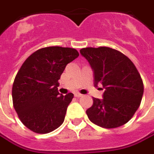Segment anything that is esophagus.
<instances>
[{"label": "esophagus", "instance_id": "esophagus-1", "mask_svg": "<svg viewBox=\"0 0 154 154\" xmlns=\"http://www.w3.org/2000/svg\"><path fill=\"white\" fill-rule=\"evenodd\" d=\"M74 95H75V97H77V98H79V97H82V94H79V93H76Z\"/></svg>", "mask_w": 154, "mask_h": 154}]
</instances>
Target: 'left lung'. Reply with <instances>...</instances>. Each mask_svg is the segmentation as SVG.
<instances>
[{
  "label": "left lung",
  "mask_w": 154,
  "mask_h": 154,
  "mask_svg": "<svg viewBox=\"0 0 154 154\" xmlns=\"http://www.w3.org/2000/svg\"><path fill=\"white\" fill-rule=\"evenodd\" d=\"M80 53L94 71L95 86L101 83L104 88L103 99L94 98L87 109L88 119L107 129L125 125L143 99L144 87L137 67L126 55L109 47L82 48Z\"/></svg>",
  "instance_id": "1"
}]
</instances>
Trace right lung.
Here are the masks:
<instances>
[{
	"instance_id": "add662e5",
	"label": "right lung",
	"mask_w": 154,
	"mask_h": 154,
	"mask_svg": "<svg viewBox=\"0 0 154 154\" xmlns=\"http://www.w3.org/2000/svg\"><path fill=\"white\" fill-rule=\"evenodd\" d=\"M73 48L45 47L26 59L12 85L13 107L22 123L32 131L45 134L63 123L73 94L58 92V80L66 65L78 57Z\"/></svg>"
}]
</instances>
